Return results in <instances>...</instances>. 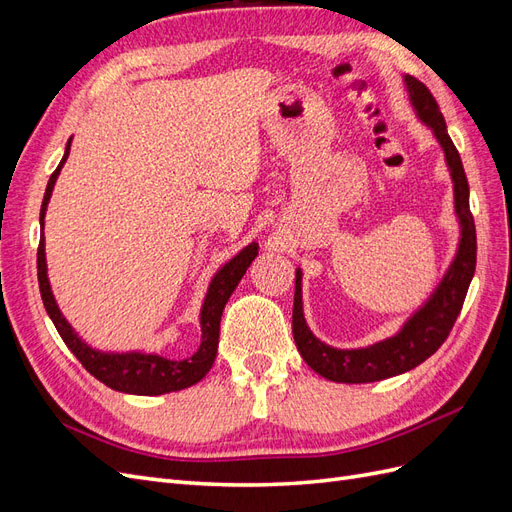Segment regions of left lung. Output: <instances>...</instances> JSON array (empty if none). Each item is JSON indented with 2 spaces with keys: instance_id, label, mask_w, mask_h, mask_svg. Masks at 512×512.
<instances>
[{
  "instance_id": "8db88e82",
  "label": "left lung",
  "mask_w": 512,
  "mask_h": 512,
  "mask_svg": "<svg viewBox=\"0 0 512 512\" xmlns=\"http://www.w3.org/2000/svg\"><path fill=\"white\" fill-rule=\"evenodd\" d=\"M404 85L416 117L425 123L433 132V136H436V141L444 153L448 173H451L455 213L459 220L457 252L446 273L442 275L440 284L433 288L429 299L404 322V327L395 335L382 339V342L352 350L333 348L320 342V339L309 331L303 316V273L301 269H297L292 307L294 344H297L303 361L312 367L316 374L331 382H378L384 378L404 374V371H410L416 365H421L425 359H429V356L444 344L448 333H451L463 307V301H466V294L476 269V228L470 213V188L466 173H463L459 151L455 149L451 136L446 132L444 117L440 113L436 98L431 96V91L410 74L404 76Z\"/></svg>"
}]
</instances>
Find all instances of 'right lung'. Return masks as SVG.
Returning a JSON list of instances; mask_svg holds the SVG:
<instances>
[{"mask_svg":"<svg viewBox=\"0 0 512 512\" xmlns=\"http://www.w3.org/2000/svg\"><path fill=\"white\" fill-rule=\"evenodd\" d=\"M70 143L66 145L64 158H61L55 173L51 175L49 183H46V192L40 209V226L44 230V215L46 207L55 188V181L64 168L68 156H70ZM258 256V243L245 245L243 250L232 256L220 271L211 277V284L207 288L203 307H200V346L190 356V359H164L160 354H147V352H102L91 348L79 337L70 322L59 312V305L53 297L49 275H46V252H44V232L38 245V284L46 314L51 316L57 333L64 339V344L70 348V352L81 361V365L89 371L91 376L98 378L108 389L130 395H164L188 389V386L196 384L207 376L211 369L215 354H218V342H220V320L222 312L230 299V294L235 292L241 277L245 275L247 267L252 265V260Z\"/></svg>","mask_w":512,"mask_h":512,"instance_id":"add662e5","label":"right lung"}]
</instances>
